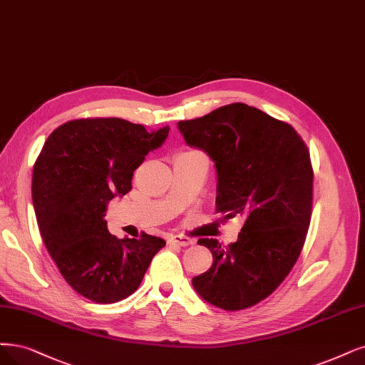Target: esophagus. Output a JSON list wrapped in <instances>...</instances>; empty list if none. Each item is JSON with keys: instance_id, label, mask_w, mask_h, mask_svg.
<instances>
[{"instance_id": "1", "label": "esophagus", "mask_w": 365, "mask_h": 365, "mask_svg": "<svg viewBox=\"0 0 365 365\" xmlns=\"http://www.w3.org/2000/svg\"><path fill=\"white\" fill-rule=\"evenodd\" d=\"M170 244L173 245H179V247H190V245H194V240L186 237V236H182V235H175V236H171L168 239Z\"/></svg>"}]
</instances>
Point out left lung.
<instances>
[{
  "instance_id": "1",
  "label": "left lung",
  "mask_w": 365,
  "mask_h": 365,
  "mask_svg": "<svg viewBox=\"0 0 365 365\" xmlns=\"http://www.w3.org/2000/svg\"><path fill=\"white\" fill-rule=\"evenodd\" d=\"M187 145L205 150L217 168V212L240 217L227 248L200 239L213 264L192 278L209 304L237 312L271 294L298 260L312 220L313 167L290 125L247 103L218 108L178 123Z\"/></svg>"
}]
</instances>
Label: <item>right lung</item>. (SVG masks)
I'll use <instances>...</instances> for the list:
<instances>
[{
    "label": "right lung",
    "mask_w": 365,
    "mask_h": 365,
    "mask_svg": "<svg viewBox=\"0 0 365 365\" xmlns=\"http://www.w3.org/2000/svg\"><path fill=\"white\" fill-rule=\"evenodd\" d=\"M168 130L115 117L72 120L49 135L36 160L31 194L43 244L67 284L93 302L128 298L165 245L145 233L117 239L105 212L130 191L133 171Z\"/></svg>",
    "instance_id": "add662e5"
}]
</instances>
